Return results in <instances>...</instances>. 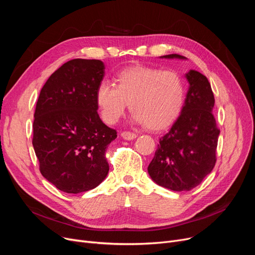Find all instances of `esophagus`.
<instances>
[{"mask_svg": "<svg viewBox=\"0 0 255 255\" xmlns=\"http://www.w3.org/2000/svg\"><path fill=\"white\" fill-rule=\"evenodd\" d=\"M122 137L124 138V139H126V140H132V139H134L135 137H136V134L135 133H133V132H129V131H124V132H122Z\"/></svg>", "mask_w": 255, "mask_h": 255, "instance_id": "esophagus-1", "label": "esophagus"}]
</instances>
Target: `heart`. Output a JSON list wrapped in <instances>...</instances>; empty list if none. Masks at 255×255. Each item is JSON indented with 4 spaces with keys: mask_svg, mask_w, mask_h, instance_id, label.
I'll list each match as a JSON object with an SVG mask.
<instances>
[{
    "mask_svg": "<svg viewBox=\"0 0 255 255\" xmlns=\"http://www.w3.org/2000/svg\"><path fill=\"white\" fill-rule=\"evenodd\" d=\"M185 96V82L179 73L148 66L121 70L115 85L103 80L95 93L99 113L107 124H116L129 103L132 120L151 130H161L175 122Z\"/></svg>",
    "mask_w": 255,
    "mask_h": 255,
    "instance_id": "obj_1",
    "label": "heart"
}]
</instances>
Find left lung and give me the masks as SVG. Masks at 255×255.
Segmentation results:
<instances>
[{"mask_svg":"<svg viewBox=\"0 0 255 255\" xmlns=\"http://www.w3.org/2000/svg\"><path fill=\"white\" fill-rule=\"evenodd\" d=\"M160 58L186 60L177 53ZM185 77L189 89L181 115L160 138L148 166L152 180L172 191L193 189L213 170L220 133L212 113L215 99L208 78L195 70Z\"/></svg>","mask_w":255,"mask_h":255,"instance_id":"obj_1","label":"left lung"}]
</instances>
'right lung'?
Instances as JSON below:
<instances>
[{"instance_id":"right-lung-1","label":"right lung","mask_w":255,"mask_h":255,"mask_svg":"<svg viewBox=\"0 0 255 255\" xmlns=\"http://www.w3.org/2000/svg\"><path fill=\"white\" fill-rule=\"evenodd\" d=\"M104 69L100 60L65 63L49 76L36 104L33 146L40 172L66 193L96 188L110 170L105 151L117 131L102 122L95 99Z\"/></svg>"}]
</instances>
